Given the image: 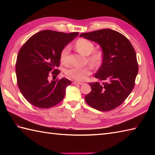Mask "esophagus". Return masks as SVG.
Masks as SVG:
<instances>
[{
  "mask_svg": "<svg viewBox=\"0 0 155 155\" xmlns=\"http://www.w3.org/2000/svg\"><path fill=\"white\" fill-rule=\"evenodd\" d=\"M73 84H83V83H81V82H77V81H74L73 83H72Z\"/></svg>",
  "mask_w": 155,
  "mask_h": 155,
  "instance_id": "34e87169",
  "label": "esophagus"
}]
</instances>
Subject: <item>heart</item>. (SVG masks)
<instances>
[{
	"label": "heart",
	"instance_id": "heart-1",
	"mask_svg": "<svg viewBox=\"0 0 155 155\" xmlns=\"http://www.w3.org/2000/svg\"><path fill=\"white\" fill-rule=\"evenodd\" d=\"M77 50L85 56H88V61L94 67H98L103 60V53L100 51H94V45L93 42L85 38H79L75 43ZM70 47L66 46L60 53V59L62 63L67 64L68 62V54ZM91 68L86 67L84 68L71 67L66 71V74L72 79L77 81H83L91 74Z\"/></svg>",
	"mask_w": 155,
	"mask_h": 155
}]
</instances>
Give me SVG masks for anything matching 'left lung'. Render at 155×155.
I'll list each match as a JSON object with an SVG mask.
<instances>
[{"label": "left lung", "mask_w": 155, "mask_h": 155, "mask_svg": "<svg viewBox=\"0 0 155 155\" xmlns=\"http://www.w3.org/2000/svg\"><path fill=\"white\" fill-rule=\"evenodd\" d=\"M97 42L103 51V62L94 77L104 81L89 83L91 92L87 103L98 110L109 111L126 100L134 87L139 72L136 52L128 38L111 29H101L80 35Z\"/></svg>", "instance_id": "1"}]
</instances>
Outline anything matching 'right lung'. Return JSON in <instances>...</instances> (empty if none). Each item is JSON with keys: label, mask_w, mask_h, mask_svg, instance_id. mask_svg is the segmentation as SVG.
Segmentation results:
<instances>
[{"label": "right lung", "mask_w": 155, "mask_h": 155, "mask_svg": "<svg viewBox=\"0 0 155 155\" xmlns=\"http://www.w3.org/2000/svg\"><path fill=\"white\" fill-rule=\"evenodd\" d=\"M78 34L42 31L32 36L20 49L16 62L18 87L25 99L33 106L48 108L64 98L71 81L62 78L49 81L48 77L60 73L56 68L60 65L62 49Z\"/></svg>", "instance_id": "add662e5"}]
</instances>
